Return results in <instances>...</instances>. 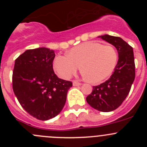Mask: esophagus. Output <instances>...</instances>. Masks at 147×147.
Wrapping results in <instances>:
<instances>
[{"label":"esophagus","instance_id":"34e87169","mask_svg":"<svg viewBox=\"0 0 147 147\" xmlns=\"http://www.w3.org/2000/svg\"><path fill=\"white\" fill-rule=\"evenodd\" d=\"M72 84H73V86H80L82 84L80 82H78V81H76V80H74L73 82H72Z\"/></svg>","mask_w":147,"mask_h":147}]
</instances>
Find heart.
I'll return each instance as SVG.
<instances>
[{"label":"heart","instance_id":"1","mask_svg":"<svg viewBox=\"0 0 147 147\" xmlns=\"http://www.w3.org/2000/svg\"><path fill=\"white\" fill-rule=\"evenodd\" d=\"M117 60V52L112 46L86 42L74 47L67 55L56 56L53 68L60 78L69 79L80 65L83 77L90 82L98 83L112 73Z\"/></svg>","mask_w":147,"mask_h":147}]
</instances>
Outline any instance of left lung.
Here are the masks:
<instances>
[{"mask_svg":"<svg viewBox=\"0 0 147 147\" xmlns=\"http://www.w3.org/2000/svg\"><path fill=\"white\" fill-rule=\"evenodd\" d=\"M98 38L116 47L119 59L110 78L100 85L94 86L86 100L94 109L108 112L119 107L131 90L135 78L134 52L132 47L119 37L104 35Z\"/></svg>","mask_w":147,"mask_h":147,"instance_id":"8db88e82","label":"left lung"}]
</instances>
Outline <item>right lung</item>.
I'll return each mask as SVG.
<instances>
[{"label": "right lung", "mask_w": 147, "mask_h": 147, "mask_svg": "<svg viewBox=\"0 0 147 147\" xmlns=\"http://www.w3.org/2000/svg\"><path fill=\"white\" fill-rule=\"evenodd\" d=\"M54 50H27L15 60L13 89L22 107L36 119L45 121L59 115L65 106L70 81L55 74Z\"/></svg>", "instance_id": "1"}]
</instances>
